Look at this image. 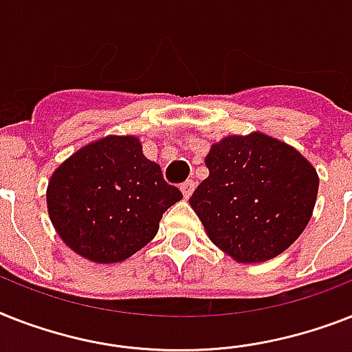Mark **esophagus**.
I'll list each match as a JSON object with an SVG mask.
<instances>
[{
  "label": "esophagus",
  "instance_id": "obj_1",
  "mask_svg": "<svg viewBox=\"0 0 352 352\" xmlns=\"http://www.w3.org/2000/svg\"><path fill=\"white\" fill-rule=\"evenodd\" d=\"M193 190H195V181H186L181 184V191H182V195H184V199H190Z\"/></svg>",
  "mask_w": 352,
  "mask_h": 352
}]
</instances>
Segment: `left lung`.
<instances>
[{"mask_svg": "<svg viewBox=\"0 0 352 352\" xmlns=\"http://www.w3.org/2000/svg\"><path fill=\"white\" fill-rule=\"evenodd\" d=\"M210 177L190 206L210 241L241 264L284 253L309 224L318 173L298 150L253 131L228 135L206 155Z\"/></svg>", "mask_w": 352, "mask_h": 352, "instance_id": "obj_1", "label": "left lung"}]
</instances>
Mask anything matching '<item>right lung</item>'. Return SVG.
<instances>
[{"label":"right lung","mask_w":352,"mask_h":352,"mask_svg":"<svg viewBox=\"0 0 352 352\" xmlns=\"http://www.w3.org/2000/svg\"><path fill=\"white\" fill-rule=\"evenodd\" d=\"M182 193L162 179L135 135H107L63 161L47 188L48 217L82 258L116 264L157 235L162 213Z\"/></svg>","instance_id":"right-lung-1"}]
</instances>
